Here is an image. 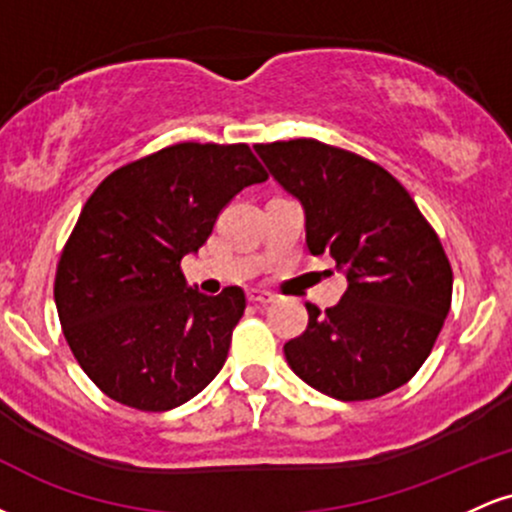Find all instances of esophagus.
<instances>
[{
	"label": "esophagus",
	"mask_w": 512,
	"mask_h": 512,
	"mask_svg": "<svg viewBox=\"0 0 512 512\" xmlns=\"http://www.w3.org/2000/svg\"><path fill=\"white\" fill-rule=\"evenodd\" d=\"M248 298H250V303H255V305H269V303H274L272 293L257 291V289H250V291H248Z\"/></svg>",
	"instance_id": "34e87169"
}]
</instances>
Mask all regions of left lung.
Returning a JSON list of instances; mask_svg holds the SVG:
<instances>
[{
    "label": "left lung",
    "mask_w": 512,
    "mask_h": 512,
    "mask_svg": "<svg viewBox=\"0 0 512 512\" xmlns=\"http://www.w3.org/2000/svg\"><path fill=\"white\" fill-rule=\"evenodd\" d=\"M274 180L303 204L305 245L346 276L342 301L284 344L293 373L342 402L414 378L452 301V269L414 199L378 163L317 139L257 144Z\"/></svg>",
    "instance_id": "obj_1"
}]
</instances>
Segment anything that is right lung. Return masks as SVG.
<instances>
[{
    "mask_svg": "<svg viewBox=\"0 0 512 512\" xmlns=\"http://www.w3.org/2000/svg\"><path fill=\"white\" fill-rule=\"evenodd\" d=\"M264 180L248 144L182 142L117 168L88 197L57 264L55 303L74 358L110 399L168 411L216 378L245 293L204 296L180 262L243 187Z\"/></svg>",
    "mask_w": 512,
    "mask_h": 512,
    "instance_id": "right-lung-1",
    "label": "right lung"
}]
</instances>
